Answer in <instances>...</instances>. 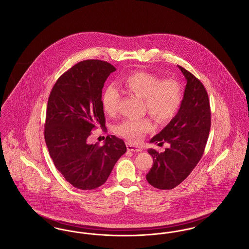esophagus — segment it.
I'll return each mask as SVG.
<instances>
[{"label": "esophagus", "instance_id": "esophagus-1", "mask_svg": "<svg viewBox=\"0 0 249 249\" xmlns=\"http://www.w3.org/2000/svg\"><path fill=\"white\" fill-rule=\"evenodd\" d=\"M127 149L129 151H134V152H139V151H142V148L140 146H137V145H134V144H131L127 142Z\"/></svg>", "mask_w": 249, "mask_h": 249}]
</instances>
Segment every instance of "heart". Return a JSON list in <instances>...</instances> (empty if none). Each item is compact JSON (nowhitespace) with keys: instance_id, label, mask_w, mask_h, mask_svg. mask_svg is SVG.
I'll use <instances>...</instances> for the list:
<instances>
[{"instance_id":"1","label":"heart","mask_w":249,"mask_h":249,"mask_svg":"<svg viewBox=\"0 0 249 249\" xmlns=\"http://www.w3.org/2000/svg\"><path fill=\"white\" fill-rule=\"evenodd\" d=\"M121 85L130 94L143 100V110L158 122L165 123L173 119L181 105V88L177 80L162 79L146 71L131 72L121 80ZM120 94L117 88L109 86L102 95V107L108 116L118 111ZM153 129L150 119H124L114 127L115 133L132 142L142 140L143 135Z\"/></svg>"}]
</instances>
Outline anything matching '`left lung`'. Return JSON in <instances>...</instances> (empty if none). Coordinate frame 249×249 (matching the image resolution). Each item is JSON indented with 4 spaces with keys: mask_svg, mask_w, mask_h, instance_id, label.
Instances as JSON below:
<instances>
[{
    "mask_svg": "<svg viewBox=\"0 0 249 249\" xmlns=\"http://www.w3.org/2000/svg\"><path fill=\"white\" fill-rule=\"evenodd\" d=\"M187 79L180 108L176 117L150 142L168 143L165 151L148 149L153 165L147 182L159 190H172L190 176L204 152L211 127V110L207 91L201 81L178 66Z\"/></svg>",
    "mask_w": 249,
    "mask_h": 249,
    "instance_id": "obj_1",
    "label": "left lung"
}]
</instances>
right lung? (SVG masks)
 <instances>
[{
	"instance_id": "right-lung-1",
	"label": "right lung",
	"mask_w": 249,
	"mask_h": 249,
	"mask_svg": "<svg viewBox=\"0 0 249 249\" xmlns=\"http://www.w3.org/2000/svg\"><path fill=\"white\" fill-rule=\"evenodd\" d=\"M112 64L86 59L73 65L56 81L48 97L45 140L59 173L74 188L90 190L106 183L119 158L127 151L115 135L105 143H89L97 127H106L102 90Z\"/></svg>"
}]
</instances>
